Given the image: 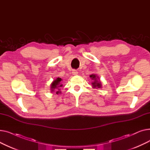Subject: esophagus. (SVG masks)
Segmentation results:
<instances>
[{"instance_id":"esophagus-1","label":"esophagus","mask_w":150,"mask_h":150,"mask_svg":"<svg viewBox=\"0 0 150 150\" xmlns=\"http://www.w3.org/2000/svg\"><path fill=\"white\" fill-rule=\"evenodd\" d=\"M78 71H76V70H72V74H73L74 75H78Z\"/></svg>"}]
</instances>
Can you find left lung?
Wrapping results in <instances>:
<instances>
[{
    "label": "left lung",
    "mask_w": 150,
    "mask_h": 150,
    "mask_svg": "<svg viewBox=\"0 0 150 150\" xmlns=\"http://www.w3.org/2000/svg\"><path fill=\"white\" fill-rule=\"evenodd\" d=\"M90 77L91 78V79L93 80L92 83V86L93 88H101V83L100 80L98 81V79L99 80V78L95 74H92L91 75H90Z\"/></svg>",
    "instance_id": "8db88e82"
}]
</instances>
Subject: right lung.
Masks as SVG:
<instances>
[{
	"label": "right lung",
	"instance_id": "add662e5",
	"mask_svg": "<svg viewBox=\"0 0 150 150\" xmlns=\"http://www.w3.org/2000/svg\"><path fill=\"white\" fill-rule=\"evenodd\" d=\"M61 81L62 79L59 77L53 80L50 85L51 92H54L57 94L60 93V88L62 86V84H61Z\"/></svg>",
	"mask_w": 150,
	"mask_h": 150
}]
</instances>
